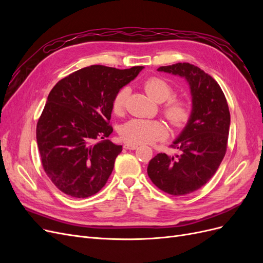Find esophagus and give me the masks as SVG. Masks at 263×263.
Wrapping results in <instances>:
<instances>
[{
    "instance_id": "esophagus-1",
    "label": "esophagus",
    "mask_w": 263,
    "mask_h": 263,
    "mask_svg": "<svg viewBox=\"0 0 263 263\" xmlns=\"http://www.w3.org/2000/svg\"><path fill=\"white\" fill-rule=\"evenodd\" d=\"M125 149H129V150H135L138 148V145H134V144H125L124 145Z\"/></svg>"
}]
</instances>
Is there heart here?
Here are the masks:
<instances>
[{
    "mask_svg": "<svg viewBox=\"0 0 263 263\" xmlns=\"http://www.w3.org/2000/svg\"><path fill=\"white\" fill-rule=\"evenodd\" d=\"M144 89L149 97L158 103L164 102L161 112L170 124L181 128L184 126L191 116V106L184 99L172 97V86L161 78H149L144 83ZM128 89L122 87L113 100V109L116 114H122L125 109L126 100L128 97ZM168 128L163 122L157 119L134 118L122 126V138L129 144H151L157 140L163 139Z\"/></svg>",
    "mask_w": 263,
    "mask_h": 263,
    "instance_id": "b5f03b06",
    "label": "heart"
}]
</instances>
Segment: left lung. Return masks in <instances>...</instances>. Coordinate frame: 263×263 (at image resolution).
<instances>
[{
  "instance_id": "obj_1",
  "label": "left lung",
  "mask_w": 263,
  "mask_h": 263,
  "mask_svg": "<svg viewBox=\"0 0 263 263\" xmlns=\"http://www.w3.org/2000/svg\"><path fill=\"white\" fill-rule=\"evenodd\" d=\"M158 71L184 78L192 95V112L184 129L173 141L176 156L158 154L147 172L154 184L171 195H186L205 185L225 157L230 114L224 92L214 79L187 62Z\"/></svg>"
}]
</instances>
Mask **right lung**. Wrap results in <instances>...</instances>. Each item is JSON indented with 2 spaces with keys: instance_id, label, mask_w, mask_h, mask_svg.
Masks as SVG:
<instances>
[{
  "instance_id": "1",
  "label": "right lung",
  "mask_w": 263,
  "mask_h": 263,
  "mask_svg": "<svg viewBox=\"0 0 263 263\" xmlns=\"http://www.w3.org/2000/svg\"><path fill=\"white\" fill-rule=\"evenodd\" d=\"M141 70L95 65L52 87L38 119L36 138L43 168L61 192L85 198L105 185L122 153V146L107 139L113 133V100Z\"/></svg>"
}]
</instances>
